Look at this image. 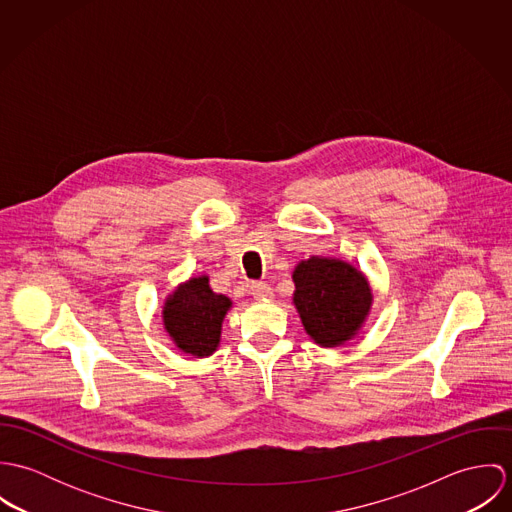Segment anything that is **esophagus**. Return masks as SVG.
Masks as SVG:
<instances>
[{"mask_svg":"<svg viewBox=\"0 0 512 512\" xmlns=\"http://www.w3.org/2000/svg\"><path fill=\"white\" fill-rule=\"evenodd\" d=\"M250 293H252L256 299H270V297L274 295L270 284H266V282H252Z\"/></svg>","mask_w":512,"mask_h":512,"instance_id":"1","label":"esophagus"}]
</instances>
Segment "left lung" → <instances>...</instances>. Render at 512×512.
Instances as JSON below:
<instances>
[{"label": "left lung", "instance_id": "left-lung-1", "mask_svg": "<svg viewBox=\"0 0 512 512\" xmlns=\"http://www.w3.org/2000/svg\"><path fill=\"white\" fill-rule=\"evenodd\" d=\"M293 303L307 335L321 347L349 341L370 311L365 276L343 260L309 258L293 270Z\"/></svg>", "mask_w": 512, "mask_h": 512}]
</instances>
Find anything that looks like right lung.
I'll return each mask as SVG.
<instances>
[{
  "label": "right lung",
  "mask_w": 512,
  "mask_h": 512,
  "mask_svg": "<svg viewBox=\"0 0 512 512\" xmlns=\"http://www.w3.org/2000/svg\"><path fill=\"white\" fill-rule=\"evenodd\" d=\"M230 299L209 288V278H191L167 297L163 325L175 345L189 355L209 357L217 351L220 327Z\"/></svg>",
  "instance_id": "1"
}]
</instances>
